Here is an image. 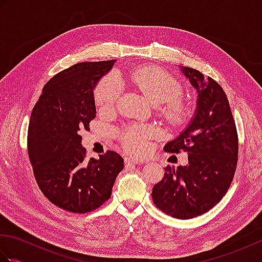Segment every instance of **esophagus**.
Here are the masks:
<instances>
[{
    "label": "esophagus",
    "mask_w": 262,
    "mask_h": 262,
    "mask_svg": "<svg viewBox=\"0 0 262 262\" xmlns=\"http://www.w3.org/2000/svg\"><path fill=\"white\" fill-rule=\"evenodd\" d=\"M125 163H126V164H142L143 161L134 159V158H128V157H126V158H125Z\"/></svg>",
    "instance_id": "1"
}]
</instances>
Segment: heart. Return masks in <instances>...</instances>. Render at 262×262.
Segmentation results:
<instances>
[{"mask_svg": "<svg viewBox=\"0 0 262 262\" xmlns=\"http://www.w3.org/2000/svg\"><path fill=\"white\" fill-rule=\"evenodd\" d=\"M130 81L153 104H162L161 111L171 124H181L189 114L187 103L181 100L182 86L168 72L157 68H143L133 71ZM122 85L116 73H109L99 82L94 91L98 107L109 111L120 98ZM154 134L151 126L135 125L121 133V142L127 151L143 154L147 151L148 141Z\"/></svg>", "mask_w": 262, "mask_h": 262, "instance_id": "1", "label": "heart"}]
</instances>
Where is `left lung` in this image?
<instances>
[{"mask_svg":"<svg viewBox=\"0 0 262 262\" xmlns=\"http://www.w3.org/2000/svg\"><path fill=\"white\" fill-rule=\"evenodd\" d=\"M181 73L197 91V105L190 122L164 151L188 153V164L166 166L163 179L153 187L155 206L174 219L202 215L223 198L234 177L237 133L229 100L211 77L186 66Z\"/></svg>","mask_w":262,"mask_h":262,"instance_id":"left-lung-1","label":"left lung"}]
</instances>
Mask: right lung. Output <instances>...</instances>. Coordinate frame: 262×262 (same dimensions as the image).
<instances>
[{
    "label": "right lung",
    "instance_id": "add662e5",
    "mask_svg": "<svg viewBox=\"0 0 262 262\" xmlns=\"http://www.w3.org/2000/svg\"><path fill=\"white\" fill-rule=\"evenodd\" d=\"M115 62H84L59 72L31 113L28 154L36 181L49 202L72 213L100 207L124 169V159L114 151L86 161L79 134L96 118L93 91Z\"/></svg>",
    "mask_w": 262,
    "mask_h": 262
}]
</instances>
